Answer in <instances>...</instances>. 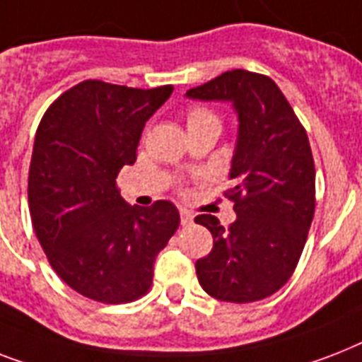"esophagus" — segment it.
Listing matches in <instances>:
<instances>
[{
    "instance_id": "1",
    "label": "esophagus",
    "mask_w": 362,
    "mask_h": 362,
    "mask_svg": "<svg viewBox=\"0 0 362 362\" xmlns=\"http://www.w3.org/2000/svg\"><path fill=\"white\" fill-rule=\"evenodd\" d=\"M180 223L184 227L192 226V223H193V214H192V212H189V210H184V209L180 210Z\"/></svg>"
}]
</instances>
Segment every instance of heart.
Returning a JSON list of instances; mask_svg holds the SVG:
<instances>
[{
	"label": "heart",
	"instance_id": "heart-1",
	"mask_svg": "<svg viewBox=\"0 0 362 362\" xmlns=\"http://www.w3.org/2000/svg\"><path fill=\"white\" fill-rule=\"evenodd\" d=\"M187 129H195V127H203V125L216 124L220 125V118L212 112L210 109H204V107H195L187 112L186 116Z\"/></svg>",
	"mask_w": 362,
	"mask_h": 362
}]
</instances>
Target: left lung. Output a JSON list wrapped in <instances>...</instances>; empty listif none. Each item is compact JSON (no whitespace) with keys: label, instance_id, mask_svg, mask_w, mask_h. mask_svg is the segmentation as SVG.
I'll return each instance as SVG.
<instances>
[{"label":"left lung","instance_id":"8db88e82","mask_svg":"<svg viewBox=\"0 0 362 362\" xmlns=\"http://www.w3.org/2000/svg\"><path fill=\"white\" fill-rule=\"evenodd\" d=\"M186 98L231 103L238 118L231 159V187L237 220L220 226L201 214L214 246L197 259L199 284L226 303L270 297L291 278L315 209V169L306 131L272 78L244 69L221 73Z\"/></svg>","mask_w":362,"mask_h":362}]
</instances>
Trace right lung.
Here are the masks:
<instances>
[{
    "mask_svg": "<svg viewBox=\"0 0 362 362\" xmlns=\"http://www.w3.org/2000/svg\"><path fill=\"white\" fill-rule=\"evenodd\" d=\"M84 81L59 95L37 129L28 203L39 244L62 280L98 303L120 304L150 289L153 261L180 223L169 201L142 209L116 178L133 165L144 124L170 98Z\"/></svg>",
    "mask_w": 362,
    "mask_h": 362,
    "instance_id": "add662e5",
    "label": "right lung"
}]
</instances>
